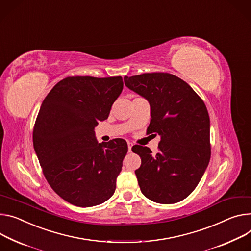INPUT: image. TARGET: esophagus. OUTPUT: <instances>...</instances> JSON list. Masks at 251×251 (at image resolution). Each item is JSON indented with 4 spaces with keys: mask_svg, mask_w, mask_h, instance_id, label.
<instances>
[{
    "mask_svg": "<svg viewBox=\"0 0 251 251\" xmlns=\"http://www.w3.org/2000/svg\"><path fill=\"white\" fill-rule=\"evenodd\" d=\"M132 146H133V143H132V142H128V149H129V152L131 151Z\"/></svg>",
    "mask_w": 251,
    "mask_h": 251,
    "instance_id": "esophagus-1",
    "label": "esophagus"
}]
</instances>
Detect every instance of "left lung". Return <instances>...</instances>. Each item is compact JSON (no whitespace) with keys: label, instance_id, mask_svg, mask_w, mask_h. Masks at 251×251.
<instances>
[{"label":"left lung","instance_id":"8db88e82","mask_svg":"<svg viewBox=\"0 0 251 251\" xmlns=\"http://www.w3.org/2000/svg\"><path fill=\"white\" fill-rule=\"evenodd\" d=\"M124 82L149 102L147 131L161 137L156 155L148 147H132L141 158L135 171L141 192L161 204L183 200L198 185L210 160L206 106L185 81L169 73L125 76Z\"/></svg>","mask_w":251,"mask_h":251}]
</instances>
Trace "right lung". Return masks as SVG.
I'll use <instances>...</instances> for the list:
<instances>
[{
  "instance_id": "obj_1",
  "label": "right lung",
  "mask_w": 251,
  "mask_h": 251,
  "mask_svg": "<svg viewBox=\"0 0 251 251\" xmlns=\"http://www.w3.org/2000/svg\"><path fill=\"white\" fill-rule=\"evenodd\" d=\"M122 90L120 76L67 77L41 105L33 131L35 152L53 190L76 206H95L115 192L127 142L98 143L94 128L108 118Z\"/></svg>"
}]
</instances>
